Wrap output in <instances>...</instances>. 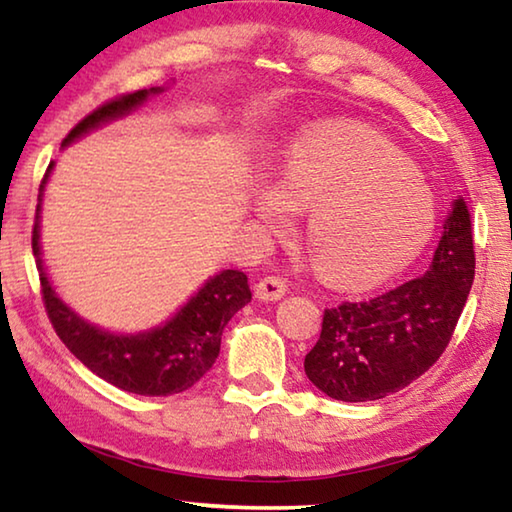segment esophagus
Here are the masks:
<instances>
[{"label": "esophagus", "instance_id": "1", "mask_svg": "<svg viewBox=\"0 0 512 512\" xmlns=\"http://www.w3.org/2000/svg\"><path fill=\"white\" fill-rule=\"evenodd\" d=\"M284 293H287V282L282 280V277H264V280L257 282L255 287V298L264 300V302H275L284 298Z\"/></svg>", "mask_w": 512, "mask_h": 512}]
</instances>
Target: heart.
<instances>
[{
    "label": "heart",
    "mask_w": 512,
    "mask_h": 512,
    "mask_svg": "<svg viewBox=\"0 0 512 512\" xmlns=\"http://www.w3.org/2000/svg\"><path fill=\"white\" fill-rule=\"evenodd\" d=\"M253 212L271 232H287L296 212H309V253L343 287H370L400 273L436 228L429 189L397 149L363 128L293 146L280 183L255 192Z\"/></svg>",
    "instance_id": "obj_1"
}]
</instances>
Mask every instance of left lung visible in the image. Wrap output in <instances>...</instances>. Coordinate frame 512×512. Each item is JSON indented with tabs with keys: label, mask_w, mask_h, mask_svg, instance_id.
<instances>
[{
	"label": "left lung",
	"mask_w": 512,
	"mask_h": 512,
	"mask_svg": "<svg viewBox=\"0 0 512 512\" xmlns=\"http://www.w3.org/2000/svg\"><path fill=\"white\" fill-rule=\"evenodd\" d=\"M472 282V216L458 196L427 273L384 296L325 309L323 332L305 357L309 381L341 402L402 391L445 352Z\"/></svg>",
	"instance_id": "8db88e82"
}]
</instances>
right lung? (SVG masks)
Masks as SVG:
<instances>
[{
  "mask_svg": "<svg viewBox=\"0 0 512 512\" xmlns=\"http://www.w3.org/2000/svg\"><path fill=\"white\" fill-rule=\"evenodd\" d=\"M160 92H164V88L140 90L94 110L92 115L79 121L69 131L63 140V149L81 140L83 135L110 124V121L131 115L144 101H149V97H155ZM51 169H54V162L49 164L40 185L31 244L40 273L42 300H45L49 320L60 336V341L67 345V350L83 366H88L94 375L121 388V391L146 397H162L192 388L214 366L216 357H219L221 334L228 320L253 298L248 287V277L241 271H232V268L219 271L210 280H205L203 287L176 314L164 320L162 325L144 329V332L124 334L97 327L90 320L76 314L58 296L47 275L45 262H42L40 212Z\"/></svg>",
  "mask_w": 512,
  "mask_h": 512,
  "instance_id": "obj_1",
  "label": "right lung"
}]
</instances>
